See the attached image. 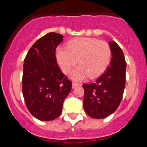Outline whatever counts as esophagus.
Returning <instances> with one entry per match:
<instances>
[{
  "instance_id": "1",
  "label": "esophagus",
  "mask_w": 147,
  "mask_h": 147,
  "mask_svg": "<svg viewBox=\"0 0 147 147\" xmlns=\"http://www.w3.org/2000/svg\"><path fill=\"white\" fill-rule=\"evenodd\" d=\"M80 84H79V83H76V82H73L72 83V88H76V86H78V85H80Z\"/></svg>"
}]
</instances>
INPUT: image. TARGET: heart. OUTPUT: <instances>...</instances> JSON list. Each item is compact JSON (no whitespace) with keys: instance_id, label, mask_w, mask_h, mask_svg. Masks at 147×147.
Masks as SVG:
<instances>
[{"instance_id":"obj_1","label":"heart","mask_w":147,"mask_h":147,"mask_svg":"<svg viewBox=\"0 0 147 147\" xmlns=\"http://www.w3.org/2000/svg\"><path fill=\"white\" fill-rule=\"evenodd\" d=\"M111 49L104 40L92 37L71 40L67 48L59 46L56 58L60 69L67 74L77 63L80 66L72 74L74 80H81L88 76L95 78L102 74L109 65Z\"/></svg>"}]
</instances>
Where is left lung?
<instances>
[{
  "mask_svg": "<svg viewBox=\"0 0 147 147\" xmlns=\"http://www.w3.org/2000/svg\"><path fill=\"white\" fill-rule=\"evenodd\" d=\"M112 58L106 71L94 82L84 84V110L93 119H104L112 114L121 102L126 80L124 53L115 41L109 42Z\"/></svg>",
  "mask_w": 147,
  "mask_h": 147,
  "instance_id": "left-lung-1",
  "label": "left lung"
}]
</instances>
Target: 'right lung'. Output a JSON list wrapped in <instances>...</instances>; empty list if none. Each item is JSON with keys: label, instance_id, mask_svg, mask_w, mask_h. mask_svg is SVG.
Instances as JSON below:
<instances>
[{"label": "right lung", "instance_id": "right-lung-1", "mask_svg": "<svg viewBox=\"0 0 147 147\" xmlns=\"http://www.w3.org/2000/svg\"><path fill=\"white\" fill-rule=\"evenodd\" d=\"M62 40L63 36L59 34H45L34 43L24 59L23 97L28 111L40 121L59 117L72 87L56 59V49Z\"/></svg>", "mask_w": 147, "mask_h": 147}]
</instances>
